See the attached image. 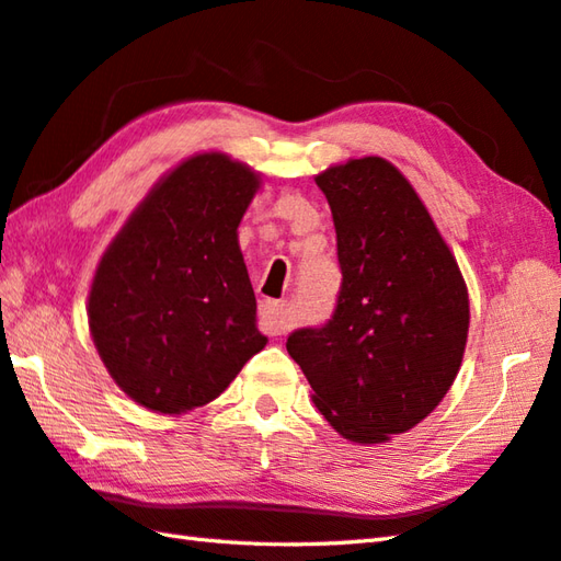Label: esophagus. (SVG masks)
Returning a JSON list of instances; mask_svg holds the SVG:
<instances>
[{
    "mask_svg": "<svg viewBox=\"0 0 561 561\" xmlns=\"http://www.w3.org/2000/svg\"><path fill=\"white\" fill-rule=\"evenodd\" d=\"M260 328L267 335H284L291 328L287 308L282 301H262L260 304Z\"/></svg>",
    "mask_w": 561,
    "mask_h": 561,
    "instance_id": "34e87169",
    "label": "esophagus"
}]
</instances>
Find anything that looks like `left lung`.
<instances>
[{
    "label": "left lung",
    "mask_w": 561,
    "mask_h": 561,
    "mask_svg": "<svg viewBox=\"0 0 561 561\" xmlns=\"http://www.w3.org/2000/svg\"><path fill=\"white\" fill-rule=\"evenodd\" d=\"M337 231L332 320L296 330L287 352L340 436L386 444L432 414L456 380L470 328L462 272L422 197L380 157L316 175Z\"/></svg>",
    "instance_id": "obj_1"
}]
</instances>
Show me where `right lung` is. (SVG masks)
Listing matches in <instances>:
<instances>
[{"label":"right lung","mask_w":561,"mask_h":561,"mask_svg":"<svg viewBox=\"0 0 561 561\" xmlns=\"http://www.w3.org/2000/svg\"><path fill=\"white\" fill-rule=\"evenodd\" d=\"M262 185L224 151L163 173L101 255L89 330L129 400L183 414L219 398L267 344L238 226Z\"/></svg>","instance_id":"add662e5"}]
</instances>
